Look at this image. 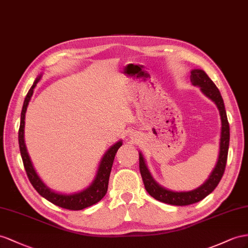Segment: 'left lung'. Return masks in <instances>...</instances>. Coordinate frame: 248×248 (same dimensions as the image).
I'll return each mask as SVG.
<instances>
[{"instance_id":"left-lung-1","label":"left lung","mask_w":248,"mask_h":248,"mask_svg":"<svg viewBox=\"0 0 248 248\" xmlns=\"http://www.w3.org/2000/svg\"><path fill=\"white\" fill-rule=\"evenodd\" d=\"M190 81L194 86L200 87L203 94L206 95L209 99H212L219 109L222 124L219 157L212 174L209 175L207 180L202 186L193 190H188V192H174V190L168 189L158 185L148 170L142 154L139 153V170H140L142 181L147 192L156 200L168 203L170 205H189L204 199L219 185L222 176L224 174L227 161L228 145H230V124H228L225 107L220 91L213 80L208 78L207 74L200 69H194L190 71Z\"/></svg>"}]
</instances>
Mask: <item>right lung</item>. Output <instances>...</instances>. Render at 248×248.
I'll return each mask as SVG.
<instances>
[{
    "instance_id": "obj_1",
    "label": "right lung",
    "mask_w": 248,
    "mask_h": 248,
    "mask_svg": "<svg viewBox=\"0 0 248 248\" xmlns=\"http://www.w3.org/2000/svg\"><path fill=\"white\" fill-rule=\"evenodd\" d=\"M41 78L42 75H40L39 78L34 80L32 87H31L30 90L28 91L26 97H25L21 113V124L20 129H18V144H20V151L24 163V168L25 170H26L28 179L31 182V185H32L36 192L42 197H44V198L60 207L71 209V211H80V209H84L86 207L95 204V203H97L98 201L103 199L104 196L107 194L108 185H109V177L113 166L114 158H115L117 150L123 145V141L119 140L116 143H114L112 147L106 152L104 157L101 158L96 176H95L94 180L87 188L82 189L81 192L73 194H61L50 189L45 183L41 180L39 175L36 174L35 170L33 169V166L32 163H31L30 157L26 149V144H25L24 140L25 113L27 111V107L31 99V96H32L33 94L34 88L41 79Z\"/></svg>"
}]
</instances>
